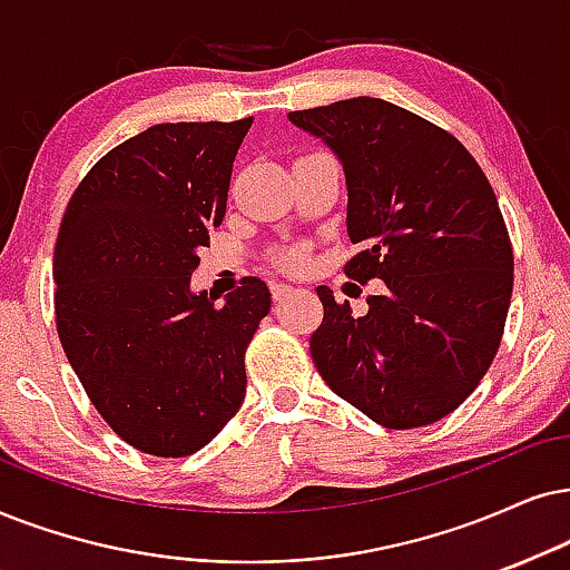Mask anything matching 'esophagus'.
Masks as SVG:
<instances>
[{"instance_id":"esophagus-1","label":"esophagus","mask_w":570,"mask_h":570,"mask_svg":"<svg viewBox=\"0 0 570 570\" xmlns=\"http://www.w3.org/2000/svg\"><path fill=\"white\" fill-rule=\"evenodd\" d=\"M292 292H294L292 286H286V284H271V294H273V299H276V302L286 299Z\"/></svg>"}]
</instances>
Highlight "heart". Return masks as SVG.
Here are the masks:
<instances>
[{
  "label": "heart",
  "instance_id": "1",
  "mask_svg": "<svg viewBox=\"0 0 570 570\" xmlns=\"http://www.w3.org/2000/svg\"><path fill=\"white\" fill-rule=\"evenodd\" d=\"M305 261H307V247H305V244H294V247H286V249L278 252V263L284 265V268H289V271L302 268V265H305Z\"/></svg>",
  "mask_w": 570,
  "mask_h": 570
}]
</instances>
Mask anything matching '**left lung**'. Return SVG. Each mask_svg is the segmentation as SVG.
<instances>
[{
    "label": "left lung",
    "mask_w": 570,
    "mask_h": 570,
    "mask_svg": "<svg viewBox=\"0 0 570 570\" xmlns=\"http://www.w3.org/2000/svg\"><path fill=\"white\" fill-rule=\"evenodd\" d=\"M347 176L344 273L384 281L355 318L318 286L309 355L323 381L384 429L429 426L484 379L513 294V247L484 170L455 136L384 99L294 110Z\"/></svg>",
    "instance_id": "1"
}]
</instances>
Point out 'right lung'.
<instances>
[{
    "mask_svg": "<svg viewBox=\"0 0 570 570\" xmlns=\"http://www.w3.org/2000/svg\"><path fill=\"white\" fill-rule=\"evenodd\" d=\"M252 118L157 124L78 184L55 247L62 350L107 426L155 458H186L239 413L244 352L271 313L261 278L220 307L189 289L226 215Z\"/></svg>",
    "mask_w": 570,
    "mask_h": 570,
    "instance_id": "1",
    "label": "right lung"
}]
</instances>
